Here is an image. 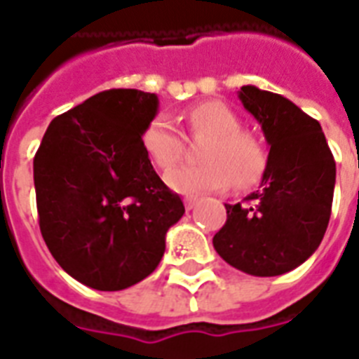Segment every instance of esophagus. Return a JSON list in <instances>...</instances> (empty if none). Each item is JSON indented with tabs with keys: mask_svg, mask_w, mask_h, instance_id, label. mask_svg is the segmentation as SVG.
<instances>
[{
	"mask_svg": "<svg viewBox=\"0 0 359 359\" xmlns=\"http://www.w3.org/2000/svg\"><path fill=\"white\" fill-rule=\"evenodd\" d=\"M197 205V197H186L184 199V207L186 210H191V208Z\"/></svg>",
	"mask_w": 359,
	"mask_h": 359,
	"instance_id": "obj_1",
	"label": "esophagus"
}]
</instances>
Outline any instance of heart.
<instances>
[{
    "mask_svg": "<svg viewBox=\"0 0 359 359\" xmlns=\"http://www.w3.org/2000/svg\"><path fill=\"white\" fill-rule=\"evenodd\" d=\"M186 119L196 135L208 137L199 158L203 163L180 165L165 173V184L182 196H201L224 190L231 182L250 188L266 171L268 154L259 137L242 130L238 115L218 100L188 109ZM147 156L160 169L173 168L184 152L179 130L168 117H156L141 135Z\"/></svg>",
    "mask_w": 359,
    "mask_h": 359,
    "instance_id": "b5f03b06",
    "label": "heart"
}]
</instances>
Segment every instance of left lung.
<instances>
[{"label": "left lung", "instance_id": "left-lung-1", "mask_svg": "<svg viewBox=\"0 0 359 359\" xmlns=\"http://www.w3.org/2000/svg\"><path fill=\"white\" fill-rule=\"evenodd\" d=\"M242 106L261 124L266 171L251 205H225L227 222L214 235V250L231 266L259 278L294 270L315 253L328 227L335 162L318 121L289 98L240 87Z\"/></svg>", "mask_w": 359, "mask_h": 359}]
</instances>
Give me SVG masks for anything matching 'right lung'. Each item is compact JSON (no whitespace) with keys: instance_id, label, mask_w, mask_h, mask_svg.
<instances>
[{"instance_id":"1","label":"right lung","mask_w":359,"mask_h":359,"mask_svg":"<svg viewBox=\"0 0 359 359\" xmlns=\"http://www.w3.org/2000/svg\"><path fill=\"white\" fill-rule=\"evenodd\" d=\"M158 104L137 89L98 93L50 123L33 160L42 238L91 289H128L154 272L184 214L141 143Z\"/></svg>"}]
</instances>
